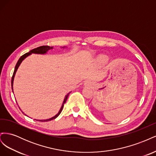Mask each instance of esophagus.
Returning a JSON list of instances; mask_svg holds the SVG:
<instances>
[{"instance_id":"esophagus-1","label":"esophagus","mask_w":156,"mask_h":156,"mask_svg":"<svg viewBox=\"0 0 156 156\" xmlns=\"http://www.w3.org/2000/svg\"><path fill=\"white\" fill-rule=\"evenodd\" d=\"M84 85H85V86H90V85H91V84L89 81H87L85 83H84Z\"/></svg>"}]
</instances>
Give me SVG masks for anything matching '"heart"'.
<instances>
[{
  "label": "heart",
  "instance_id": "b5f03b06",
  "mask_svg": "<svg viewBox=\"0 0 156 156\" xmlns=\"http://www.w3.org/2000/svg\"><path fill=\"white\" fill-rule=\"evenodd\" d=\"M107 60H108V57L105 55H100L98 56L96 58L97 62L100 64H104L107 62Z\"/></svg>",
  "mask_w": 156,
  "mask_h": 156
}]
</instances>
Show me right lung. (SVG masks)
I'll return each mask as SVG.
<instances>
[{
    "instance_id": "right-lung-1",
    "label": "right lung",
    "mask_w": 156,
    "mask_h": 156,
    "mask_svg": "<svg viewBox=\"0 0 156 156\" xmlns=\"http://www.w3.org/2000/svg\"><path fill=\"white\" fill-rule=\"evenodd\" d=\"M65 47H63V48H64ZM53 49V47H50V46H48V45H43V46H40V47H38V48H35L34 49H32L31 51H30L29 53H25V55H23V56H21L20 58L19 59V60L17 61V62L16 65V67H15V69H14V72H13V75H12V91H13V79H14V77H15V75H16V73L17 72V70L19 68V66H20L21 63L22 62V61L24 60L25 58H27L28 56H29L30 55H31L32 53H35V54H41V55H44V54H45L47 53V52H48L49 50L50 49ZM70 92H69L66 96H65V98L64 100V101H63V103H62V107H61L59 111V112L56 114L55 116L51 118V119H47V120H37V121H40V122H48V121H50V120H52L53 119H55L56 117H58V115L60 114L61 112H62L63 108H64V103H66V101H67V99H68V97L69 96V94ZM23 113H24L23 112Z\"/></svg>"
}]
</instances>
